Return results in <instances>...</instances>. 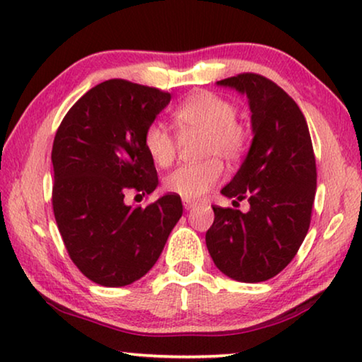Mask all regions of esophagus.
Wrapping results in <instances>:
<instances>
[{
  "label": "esophagus",
  "mask_w": 362,
  "mask_h": 362,
  "mask_svg": "<svg viewBox=\"0 0 362 362\" xmlns=\"http://www.w3.org/2000/svg\"><path fill=\"white\" fill-rule=\"evenodd\" d=\"M182 204H183V208L185 209H190V208H193L197 204V202L195 199H188V198H182Z\"/></svg>",
  "instance_id": "esophagus-1"
}]
</instances>
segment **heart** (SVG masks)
<instances>
[{
	"instance_id": "heart-1",
	"label": "heart",
	"mask_w": 362,
	"mask_h": 362,
	"mask_svg": "<svg viewBox=\"0 0 362 362\" xmlns=\"http://www.w3.org/2000/svg\"><path fill=\"white\" fill-rule=\"evenodd\" d=\"M237 109L229 99L208 90L195 93L183 100L172 113L182 134L202 133L204 139L199 156L202 163L187 164L165 177L164 188L169 193L188 199H199L223 179V164L237 163L249 148L250 132L244 122L237 120ZM143 144L149 158L159 167L174 164L177 141L163 123H149L144 129Z\"/></svg>"
}]
</instances>
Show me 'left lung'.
<instances>
[{
	"instance_id": "1",
	"label": "left lung",
	"mask_w": 362,
	"mask_h": 362,
	"mask_svg": "<svg viewBox=\"0 0 362 362\" xmlns=\"http://www.w3.org/2000/svg\"><path fill=\"white\" fill-rule=\"evenodd\" d=\"M249 97L253 141L221 193L250 209L214 206L206 247L235 281L260 283L289 265L310 226L317 190L315 154L304 113L288 93L257 73L218 81Z\"/></svg>"
}]
</instances>
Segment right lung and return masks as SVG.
I'll use <instances>...</instances> for the list:
<instances>
[{
    "label": "right lung",
    "instance_id": "1",
    "mask_svg": "<svg viewBox=\"0 0 362 362\" xmlns=\"http://www.w3.org/2000/svg\"><path fill=\"white\" fill-rule=\"evenodd\" d=\"M170 102L158 88L109 79L68 110L52 148V206L63 244L90 281L109 288L144 276L182 216L179 195L128 206V192L149 195L158 172L144 129Z\"/></svg>",
    "mask_w": 362,
    "mask_h": 362
}]
</instances>
